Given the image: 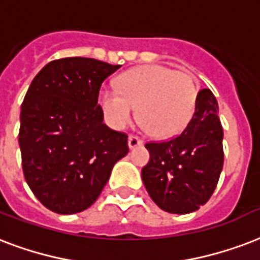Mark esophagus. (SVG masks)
Listing matches in <instances>:
<instances>
[{
	"mask_svg": "<svg viewBox=\"0 0 260 260\" xmlns=\"http://www.w3.org/2000/svg\"><path fill=\"white\" fill-rule=\"evenodd\" d=\"M143 144V140L138 136H134V135H131L129 138H128V146H129L131 150H134V148L139 147V146H142Z\"/></svg>",
	"mask_w": 260,
	"mask_h": 260,
	"instance_id": "esophagus-1",
	"label": "esophagus"
}]
</instances>
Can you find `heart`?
Here are the masks:
<instances>
[{"label":"heart","instance_id":"heart-1","mask_svg":"<svg viewBox=\"0 0 260 260\" xmlns=\"http://www.w3.org/2000/svg\"><path fill=\"white\" fill-rule=\"evenodd\" d=\"M199 96L195 79L162 65H144L126 71L118 88L102 87L99 108L114 129H124L136 116L155 138L180 134L191 121Z\"/></svg>","mask_w":260,"mask_h":260}]
</instances>
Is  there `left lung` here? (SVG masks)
I'll list each match as a JSON object with an SVG mask.
<instances>
[{
	"label": "left lung",
	"instance_id": "8db88e82",
	"mask_svg": "<svg viewBox=\"0 0 260 260\" xmlns=\"http://www.w3.org/2000/svg\"><path fill=\"white\" fill-rule=\"evenodd\" d=\"M222 139L217 99L203 88L181 134L168 142L146 144L150 161L142 169V178L159 209L188 214L207 203L223 166Z\"/></svg>",
	"mask_w": 260,
	"mask_h": 260
}]
</instances>
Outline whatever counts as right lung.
<instances>
[{
  "mask_svg": "<svg viewBox=\"0 0 260 260\" xmlns=\"http://www.w3.org/2000/svg\"><path fill=\"white\" fill-rule=\"evenodd\" d=\"M120 65L86 57L45 65L20 113L21 165L29 189L57 214L88 209L128 154V136L104 124L99 88Z\"/></svg>",
  "mask_w": 260,
  "mask_h": 260,
  "instance_id": "1",
  "label": "right lung"
}]
</instances>
